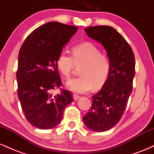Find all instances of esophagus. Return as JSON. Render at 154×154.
Returning a JSON list of instances; mask_svg holds the SVG:
<instances>
[{
    "mask_svg": "<svg viewBox=\"0 0 154 154\" xmlns=\"http://www.w3.org/2000/svg\"><path fill=\"white\" fill-rule=\"evenodd\" d=\"M79 98H80V96H79V95H76V94H74L73 95V98H74V100H78Z\"/></svg>",
    "mask_w": 154,
    "mask_h": 154,
    "instance_id": "obj_1",
    "label": "esophagus"
}]
</instances>
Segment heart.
Instances as JSON below:
<instances>
[{
  "mask_svg": "<svg viewBox=\"0 0 154 154\" xmlns=\"http://www.w3.org/2000/svg\"><path fill=\"white\" fill-rule=\"evenodd\" d=\"M56 66L63 77L69 78L75 66H81L80 77L66 82L70 91L85 93L92 88L99 89L105 84L111 70V61L107 55L91 43H82L72 49V56L61 52L56 61Z\"/></svg>",
  "mask_w": 154,
  "mask_h": 154,
  "instance_id": "1",
  "label": "heart"
}]
</instances>
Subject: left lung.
Returning <instances> with one entry per match:
<instances>
[{
    "label": "left lung",
    "instance_id": "8db88e82",
    "mask_svg": "<svg viewBox=\"0 0 154 154\" xmlns=\"http://www.w3.org/2000/svg\"><path fill=\"white\" fill-rule=\"evenodd\" d=\"M85 31L90 38L103 45L111 61L107 81L92 96L91 109L83 116L87 128L104 132L119 122L128 105L135 76V56L122 35L111 26H89Z\"/></svg>",
    "mask_w": 154,
    "mask_h": 154
}]
</instances>
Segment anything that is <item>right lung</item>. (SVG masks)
<instances>
[{"mask_svg": "<svg viewBox=\"0 0 154 154\" xmlns=\"http://www.w3.org/2000/svg\"><path fill=\"white\" fill-rule=\"evenodd\" d=\"M77 30L75 26L46 23L30 33L19 51L17 79L18 97L26 120L35 128H54L62 119L72 94L62 89L56 61L63 47Z\"/></svg>", "mask_w": 154, "mask_h": 154, "instance_id": "1", "label": "right lung"}]
</instances>
